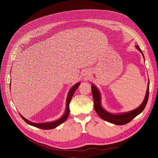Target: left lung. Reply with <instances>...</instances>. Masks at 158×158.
<instances>
[{
  "label": "left lung",
  "mask_w": 158,
  "mask_h": 158,
  "mask_svg": "<svg viewBox=\"0 0 158 158\" xmlns=\"http://www.w3.org/2000/svg\"><path fill=\"white\" fill-rule=\"evenodd\" d=\"M136 47L140 51L143 56H144V55H143L142 51L140 49L139 46L136 45ZM149 84L150 82H148L145 99L140 106L136 109L133 110V111L119 114H111L103 109V107L101 106V97H100V94L97 88L95 87L94 85H92V92L93 95L94 106L95 111H96V113L98 114V115L100 117L109 123L114 124V125H126V124L131 122L134 118L138 115V114H139L140 113H142L143 111V110L146 107L148 100V97H149Z\"/></svg>",
  "instance_id": "1"
}]
</instances>
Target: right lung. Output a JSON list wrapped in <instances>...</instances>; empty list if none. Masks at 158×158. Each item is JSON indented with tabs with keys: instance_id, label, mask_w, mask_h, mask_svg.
Masks as SVG:
<instances>
[{
	"instance_id": "add662e5",
	"label": "right lung",
	"mask_w": 158,
	"mask_h": 158,
	"mask_svg": "<svg viewBox=\"0 0 158 158\" xmlns=\"http://www.w3.org/2000/svg\"><path fill=\"white\" fill-rule=\"evenodd\" d=\"M80 83H77L70 90V92L69 93L68 95V97H67V99H66V111L64 113V114H63V116L62 117L58 119V120L54 121V122H51V123H32L30 122L29 121H27L26 118H25L23 117H22L21 114H20V115L21 116V117L23 118V120L26 123H27L28 125H30L31 126L33 127H35L37 128H40L41 129H44V130H49V129H52L56 127H58L59 125H60V124H62L63 123H64L66 120L67 117L69 115V113H70V109H69V104L70 102L71 101V99L73 98V95L75 92L76 89L78 88V87L79 86Z\"/></svg>"
}]
</instances>
